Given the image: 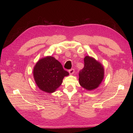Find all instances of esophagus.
I'll list each match as a JSON object with an SVG mask.
<instances>
[{
	"label": "esophagus",
	"mask_w": 133,
	"mask_h": 133,
	"mask_svg": "<svg viewBox=\"0 0 133 133\" xmlns=\"http://www.w3.org/2000/svg\"><path fill=\"white\" fill-rule=\"evenodd\" d=\"M69 73L70 74V75H72V74H73L74 73V72H75V70L74 69H70V70H69Z\"/></svg>",
	"instance_id": "34e87169"
}]
</instances>
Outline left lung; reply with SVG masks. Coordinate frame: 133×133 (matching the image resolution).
Wrapping results in <instances>:
<instances>
[{"mask_svg": "<svg viewBox=\"0 0 133 133\" xmlns=\"http://www.w3.org/2000/svg\"><path fill=\"white\" fill-rule=\"evenodd\" d=\"M84 61V67L79 73V84L88 90L96 89L104 78V67L95 59L88 56L85 57Z\"/></svg>", "mask_w": 133, "mask_h": 133, "instance_id": "left-lung-1", "label": "left lung"}]
</instances>
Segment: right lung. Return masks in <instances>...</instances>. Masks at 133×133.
Here are the masks:
<instances>
[{
	"mask_svg": "<svg viewBox=\"0 0 133 133\" xmlns=\"http://www.w3.org/2000/svg\"><path fill=\"white\" fill-rule=\"evenodd\" d=\"M68 75L61 63L51 56L41 59L33 69L36 85L41 90L48 93L54 92L61 85L64 77Z\"/></svg>",
	"mask_w": 133,
	"mask_h": 133,
	"instance_id": "right-lung-1",
	"label": "right lung"
}]
</instances>
